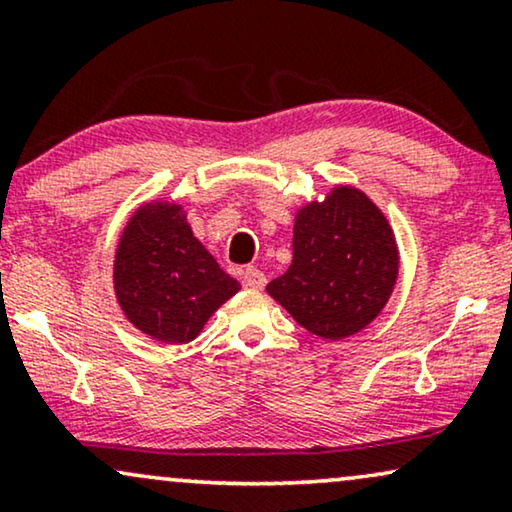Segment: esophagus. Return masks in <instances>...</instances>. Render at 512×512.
Returning a JSON list of instances; mask_svg holds the SVG:
<instances>
[{
	"mask_svg": "<svg viewBox=\"0 0 512 512\" xmlns=\"http://www.w3.org/2000/svg\"><path fill=\"white\" fill-rule=\"evenodd\" d=\"M243 283H246V287H253V290H262L266 285V276L257 269V266H248V269L243 271Z\"/></svg>",
	"mask_w": 512,
	"mask_h": 512,
	"instance_id": "1",
	"label": "esophagus"
}]
</instances>
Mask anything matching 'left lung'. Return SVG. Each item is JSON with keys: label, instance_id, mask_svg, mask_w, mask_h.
<instances>
[{"label": "left lung", "instance_id": "left-lung-1", "mask_svg": "<svg viewBox=\"0 0 512 512\" xmlns=\"http://www.w3.org/2000/svg\"><path fill=\"white\" fill-rule=\"evenodd\" d=\"M399 250L380 208L355 187H336L294 218L292 264L266 292L315 336L338 341L364 329L390 299Z\"/></svg>", "mask_w": 512, "mask_h": 512}]
</instances>
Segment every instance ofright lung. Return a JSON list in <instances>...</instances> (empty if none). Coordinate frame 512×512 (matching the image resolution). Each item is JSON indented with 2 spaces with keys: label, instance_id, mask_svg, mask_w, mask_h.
Masks as SVG:
<instances>
[{
  "label": "right lung",
  "instance_id": "1",
  "mask_svg": "<svg viewBox=\"0 0 512 512\" xmlns=\"http://www.w3.org/2000/svg\"><path fill=\"white\" fill-rule=\"evenodd\" d=\"M115 297L143 334L187 343L208 318L241 290L194 239L178 204H146L120 236L113 262Z\"/></svg>",
  "mask_w": 512,
  "mask_h": 512
}]
</instances>
